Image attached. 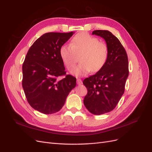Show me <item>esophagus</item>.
Listing matches in <instances>:
<instances>
[{
	"mask_svg": "<svg viewBox=\"0 0 152 152\" xmlns=\"http://www.w3.org/2000/svg\"><path fill=\"white\" fill-rule=\"evenodd\" d=\"M77 83L79 85H81L82 84V81L80 79H77Z\"/></svg>",
	"mask_w": 152,
	"mask_h": 152,
	"instance_id": "1",
	"label": "esophagus"
}]
</instances>
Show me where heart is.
Segmentation results:
<instances>
[{
    "mask_svg": "<svg viewBox=\"0 0 152 152\" xmlns=\"http://www.w3.org/2000/svg\"><path fill=\"white\" fill-rule=\"evenodd\" d=\"M107 44L86 32L77 34L72 39L70 45H63L59 56L64 65L71 71L79 56L80 65L73 72L76 76H85L92 71L96 73L104 66L108 58Z\"/></svg>",
    "mask_w": 152,
    "mask_h": 152,
    "instance_id": "b5f03b06",
    "label": "heart"
}]
</instances>
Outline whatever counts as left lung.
<instances>
[{
    "label": "left lung",
    "instance_id": "1",
    "mask_svg": "<svg viewBox=\"0 0 152 152\" xmlns=\"http://www.w3.org/2000/svg\"><path fill=\"white\" fill-rule=\"evenodd\" d=\"M92 34L104 39L109 51L104 66L83 81L87 89L85 107L91 113L99 115L111 112L120 101L129 75V63L125 49L111 32L98 30Z\"/></svg>",
    "mask_w": 152,
    "mask_h": 152
}]
</instances>
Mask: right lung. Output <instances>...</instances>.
<instances>
[{"mask_svg":"<svg viewBox=\"0 0 152 152\" xmlns=\"http://www.w3.org/2000/svg\"><path fill=\"white\" fill-rule=\"evenodd\" d=\"M73 34V31L44 34L32 44L23 64L22 86L26 99L42 113L59 111L76 86V78L66 75L59 56V49Z\"/></svg>","mask_w":152,"mask_h":152,"instance_id":"right-lung-1","label":"right lung"}]
</instances>
